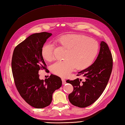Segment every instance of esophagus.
<instances>
[{"label": "esophagus", "mask_w": 125, "mask_h": 125, "mask_svg": "<svg viewBox=\"0 0 125 125\" xmlns=\"http://www.w3.org/2000/svg\"><path fill=\"white\" fill-rule=\"evenodd\" d=\"M62 84L64 85L65 84V79L64 78H62Z\"/></svg>", "instance_id": "34e87169"}]
</instances>
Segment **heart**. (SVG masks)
Wrapping results in <instances>:
<instances>
[{"mask_svg": "<svg viewBox=\"0 0 125 125\" xmlns=\"http://www.w3.org/2000/svg\"><path fill=\"white\" fill-rule=\"evenodd\" d=\"M55 43L66 49L64 58L51 66L52 72L61 77H67L76 68L83 70L92 64L99 50L97 42L94 39L76 34L62 35L55 40ZM54 46L44 43L41 55L44 60L50 62L54 59Z\"/></svg>", "mask_w": 125, "mask_h": 125, "instance_id": "heart-1", "label": "heart"}]
</instances>
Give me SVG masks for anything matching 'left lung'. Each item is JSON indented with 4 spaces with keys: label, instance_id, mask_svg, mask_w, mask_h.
<instances>
[{
    "label": "left lung",
    "instance_id": "8db88e82",
    "mask_svg": "<svg viewBox=\"0 0 125 125\" xmlns=\"http://www.w3.org/2000/svg\"><path fill=\"white\" fill-rule=\"evenodd\" d=\"M100 50L94 62L85 69L78 73L77 76L84 78L67 83L73 86V91L68 98L73 105L79 107H86L94 103L103 94L109 80L113 67L111 52L106 42L101 41Z\"/></svg>",
    "mask_w": 125,
    "mask_h": 125
}]
</instances>
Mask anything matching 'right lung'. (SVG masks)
<instances>
[{
  "label": "right lung",
  "instance_id": "add662e5",
  "mask_svg": "<svg viewBox=\"0 0 125 125\" xmlns=\"http://www.w3.org/2000/svg\"><path fill=\"white\" fill-rule=\"evenodd\" d=\"M52 33L42 32L28 36L13 51L12 71L16 87L26 103L33 107L49 106L52 94L62 86L59 77L52 74L48 78L40 79L39 71H48L41 55V48Z\"/></svg>",
  "mask_w": 125,
  "mask_h": 125
}]
</instances>
